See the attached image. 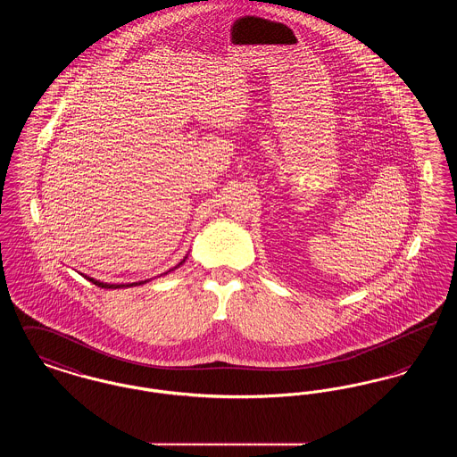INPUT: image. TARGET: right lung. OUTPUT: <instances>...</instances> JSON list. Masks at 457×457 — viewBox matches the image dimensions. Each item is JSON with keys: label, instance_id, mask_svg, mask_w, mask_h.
<instances>
[{"label": "right lung", "instance_id": "right-lung-1", "mask_svg": "<svg viewBox=\"0 0 457 457\" xmlns=\"http://www.w3.org/2000/svg\"><path fill=\"white\" fill-rule=\"evenodd\" d=\"M185 259H187V257H185ZM185 259H183V261L179 262V263H178V265H176V267H179V265H181V263H183V262H185ZM176 267H174V269H176ZM174 269H171V270H174ZM171 270H170V272H171ZM166 274H168V272H166ZM84 278H86V279H88V281H90V283L96 284V286H99V287H104V289H116V287H130V286H137V284L147 283V281H140V283H131V284H108V283H101V281H96V279H92V278H87V276H84Z\"/></svg>", "mask_w": 457, "mask_h": 457}]
</instances>
